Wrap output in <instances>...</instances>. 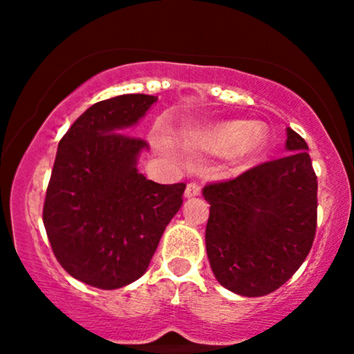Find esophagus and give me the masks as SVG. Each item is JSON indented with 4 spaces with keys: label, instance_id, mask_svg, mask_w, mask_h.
<instances>
[{
    "label": "esophagus",
    "instance_id": "esophagus-1",
    "mask_svg": "<svg viewBox=\"0 0 354 354\" xmlns=\"http://www.w3.org/2000/svg\"><path fill=\"white\" fill-rule=\"evenodd\" d=\"M201 194V186L198 183H188L185 189V198H194Z\"/></svg>",
    "mask_w": 354,
    "mask_h": 354
}]
</instances>
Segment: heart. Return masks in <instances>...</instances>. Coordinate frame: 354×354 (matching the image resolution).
<instances>
[{"instance_id": "b5f03b06", "label": "heart", "mask_w": 354, "mask_h": 354, "mask_svg": "<svg viewBox=\"0 0 354 354\" xmlns=\"http://www.w3.org/2000/svg\"><path fill=\"white\" fill-rule=\"evenodd\" d=\"M196 138L213 151H226L234 163H245L254 158L268 143L265 128L259 124H246L245 121H223L198 131Z\"/></svg>"}]
</instances>
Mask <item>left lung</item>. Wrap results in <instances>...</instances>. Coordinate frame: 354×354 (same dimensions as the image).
I'll use <instances>...</instances> for the list:
<instances>
[{
    "label": "left lung",
    "mask_w": 354,
    "mask_h": 354,
    "mask_svg": "<svg viewBox=\"0 0 354 354\" xmlns=\"http://www.w3.org/2000/svg\"><path fill=\"white\" fill-rule=\"evenodd\" d=\"M284 158L205 186L206 253L218 283L254 298L296 273L316 233V181L308 145L286 128Z\"/></svg>",
    "instance_id": "left-lung-1"
}]
</instances>
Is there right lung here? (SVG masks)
<instances>
[{
	"label": "right lung",
	"mask_w": 354,
	"mask_h": 354,
	"mask_svg": "<svg viewBox=\"0 0 354 354\" xmlns=\"http://www.w3.org/2000/svg\"><path fill=\"white\" fill-rule=\"evenodd\" d=\"M158 101L120 95L93 104L58 145L43 208L53 253L73 278L118 290L148 270L185 183L158 185L138 171L145 140L128 133Z\"/></svg>",
	"instance_id": "1"
}]
</instances>
